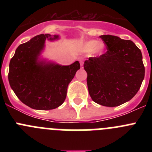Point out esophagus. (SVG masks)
<instances>
[{
  "instance_id": "1",
  "label": "esophagus",
  "mask_w": 152,
  "mask_h": 152,
  "mask_svg": "<svg viewBox=\"0 0 152 152\" xmlns=\"http://www.w3.org/2000/svg\"><path fill=\"white\" fill-rule=\"evenodd\" d=\"M83 60H80V67H81V68H83Z\"/></svg>"
}]
</instances>
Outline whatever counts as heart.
<instances>
[{"label":"heart","mask_w":152,"mask_h":152,"mask_svg":"<svg viewBox=\"0 0 152 152\" xmlns=\"http://www.w3.org/2000/svg\"><path fill=\"white\" fill-rule=\"evenodd\" d=\"M83 49L85 52H92L94 51L96 53L101 52L104 49V45L103 43H100L96 40H90V41L86 42L84 44Z\"/></svg>","instance_id":"1"}]
</instances>
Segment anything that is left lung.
<instances>
[{"label": "left lung", "mask_w": 152, "mask_h": 152, "mask_svg": "<svg viewBox=\"0 0 152 152\" xmlns=\"http://www.w3.org/2000/svg\"><path fill=\"white\" fill-rule=\"evenodd\" d=\"M100 38L107 51L84 64L88 91L95 103L117 107L131 100L140 89L145 77L142 52L131 40L111 35Z\"/></svg>", "instance_id": "left-lung-1"}]
</instances>
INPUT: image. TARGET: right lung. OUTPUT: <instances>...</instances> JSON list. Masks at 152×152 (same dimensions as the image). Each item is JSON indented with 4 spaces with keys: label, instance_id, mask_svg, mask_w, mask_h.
Instances as JSON below:
<instances>
[{
    "label": "right lung",
    "instance_id": "obj_1",
    "mask_svg": "<svg viewBox=\"0 0 152 152\" xmlns=\"http://www.w3.org/2000/svg\"><path fill=\"white\" fill-rule=\"evenodd\" d=\"M58 36L40 34L17 47L9 65L8 80L17 97L30 108L53 110L64 103L67 88L75 77L80 63L62 66L39 61L45 40H54Z\"/></svg>",
    "mask_w": 152,
    "mask_h": 152
}]
</instances>
